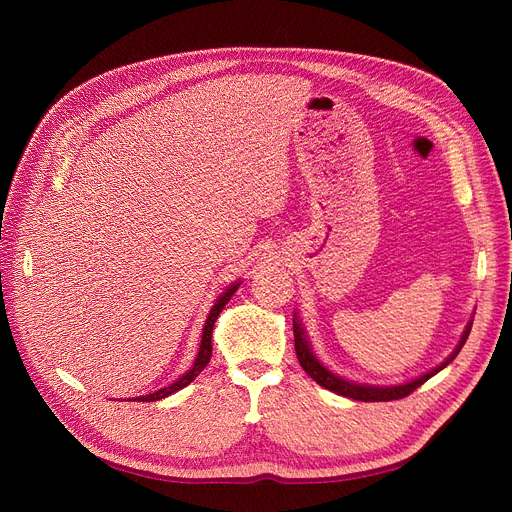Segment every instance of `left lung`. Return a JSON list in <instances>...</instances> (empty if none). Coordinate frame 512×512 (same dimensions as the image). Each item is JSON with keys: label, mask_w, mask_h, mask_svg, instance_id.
Wrapping results in <instances>:
<instances>
[{"label": "left lung", "mask_w": 512, "mask_h": 512, "mask_svg": "<svg viewBox=\"0 0 512 512\" xmlns=\"http://www.w3.org/2000/svg\"><path fill=\"white\" fill-rule=\"evenodd\" d=\"M471 326H473V319H469V324L465 326V332L459 340V344H456L454 351L440 363L436 365L434 369H429L425 373H421L419 378L411 380V382H402V384H394V386H373V384H357V382H351V380H344L340 378L338 373L330 371L324 363H321L313 351H311V344H309V338H307V332L301 324L299 315L294 313L292 317V330H294V351H297V357H299V363L301 367L305 369V373L309 375L311 380H315L319 386H324L326 390L334 392V394H340V396H346V398H353V400H363V402H380V400H398V398H405L409 396L413 390H417L421 384H425L429 378H434V375L438 371H442L448 363H452V359L461 353L463 344L467 342L469 338V332H471Z\"/></svg>", "instance_id": "8db88e82"}]
</instances>
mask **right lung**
Listing matches in <instances>:
<instances>
[{
	"instance_id": "1",
	"label": "right lung",
	"mask_w": 512,
	"mask_h": 512,
	"mask_svg": "<svg viewBox=\"0 0 512 512\" xmlns=\"http://www.w3.org/2000/svg\"><path fill=\"white\" fill-rule=\"evenodd\" d=\"M240 284H242L240 280H238V282H232V284H230V286L220 294V297L215 299L213 307L209 309V315H207V319H205V326H203V332H201L199 351H197V357H195V361H193L191 369L184 371L174 384H170V386H166V388H159V390H155V392H151V394L137 396V398H128V400H139V402H153V400H161V398H166V396H170V394H174V392L182 390L184 386H188V384H191V382L197 378V375L207 367V363H209V359H211V334H213L215 319H218V315L222 313V309L226 307V303L232 299V294L238 290V286H240Z\"/></svg>"
}]
</instances>
